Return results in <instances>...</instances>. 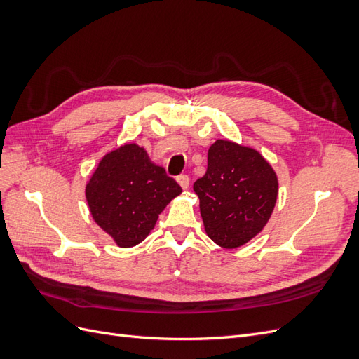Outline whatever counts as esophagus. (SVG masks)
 Listing matches in <instances>:
<instances>
[{"label":"esophagus","instance_id":"1","mask_svg":"<svg viewBox=\"0 0 359 359\" xmlns=\"http://www.w3.org/2000/svg\"><path fill=\"white\" fill-rule=\"evenodd\" d=\"M177 181H178V184L181 186V189H184V190L189 189V186H190V178H189L187 175H180V177L177 178Z\"/></svg>","mask_w":359,"mask_h":359}]
</instances>
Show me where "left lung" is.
<instances>
[{"mask_svg":"<svg viewBox=\"0 0 359 359\" xmlns=\"http://www.w3.org/2000/svg\"><path fill=\"white\" fill-rule=\"evenodd\" d=\"M205 232L224 248L248 243L264 229L276 206L278 181L256 149L219 139L208 149V168L193 184Z\"/></svg>","mask_w":359,"mask_h":359,"instance_id":"obj_1","label":"left lung"}]
</instances>
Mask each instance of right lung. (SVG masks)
Segmentation results:
<instances>
[{
    "label": "right lung",
    "mask_w": 359,
    "mask_h": 359,
    "mask_svg": "<svg viewBox=\"0 0 359 359\" xmlns=\"http://www.w3.org/2000/svg\"><path fill=\"white\" fill-rule=\"evenodd\" d=\"M182 191L136 144L106 154L85 189L94 222L118 247H133L154 229L158 214Z\"/></svg>",
    "instance_id": "obj_1"
}]
</instances>
